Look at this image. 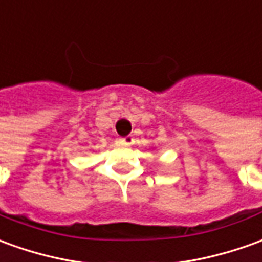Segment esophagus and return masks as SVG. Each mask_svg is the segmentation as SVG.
I'll return each mask as SVG.
<instances>
[{
    "label": "esophagus",
    "mask_w": 262,
    "mask_h": 262,
    "mask_svg": "<svg viewBox=\"0 0 262 262\" xmlns=\"http://www.w3.org/2000/svg\"><path fill=\"white\" fill-rule=\"evenodd\" d=\"M119 142H120V144H123V146H130V144H133V142H135V139H133V136L129 135V136L120 137Z\"/></svg>",
    "instance_id": "34e87169"
}]
</instances>
